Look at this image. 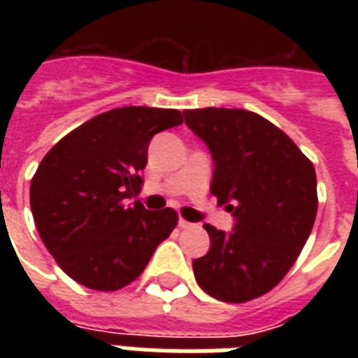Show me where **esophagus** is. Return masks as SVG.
I'll return each mask as SVG.
<instances>
[{
    "label": "esophagus",
    "instance_id": "1",
    "mask_svg": "<svg viewBox=\"0 0 358 358\" xmlns=\"http://www.w3.org/2000/svg\"><path fill=\"white\" fill-rule=\"evenodd\" d=\"M178 226L180 228H189V226H192V222H187V220H184V218H180Z\"/></svg>",
    "mask_w": 358,
    "mask_h": 358
}]
</instances>
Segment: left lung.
<instances>
[{
  "mask_svg": "<svg viewBox=\"0 0 358 358\" xmlns=\"http://www.w3.org/2000/svg\"><path fill=\"white\" fill-rule=\"evenodd\" d=\"M209 148L210 194L232 213V232L203 224L209 253L195 259L203 292L226 303L261 297L287 274L315 224L316 172L280 128L245 109L184 110Z\"/></svg>",
  "mask_w": 358,
  "mask_h": 358,
  "instance_id": "8db88e82",
  "label": "left lung"
}]
</instances>
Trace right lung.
<instances>
[{
	"label": "right lung",
	"instance_id": "obj_1",
	"mask_svg": "<svg viewBox=\"0 0 358 358\" xmlns=\"http://www.w3.org/2000/svg\"><path fill=\"white\" fill-rule=\"evenodd\" d=\"M182 124V113L120 107L90 118L43 157L30 184V209L43 245L74 282L117 292L140 276L178 222L172 209L126 205L155 134Z\"/></svg>",
	"mask_w": 358,
	"mask_h": 358
}]
</instances>
